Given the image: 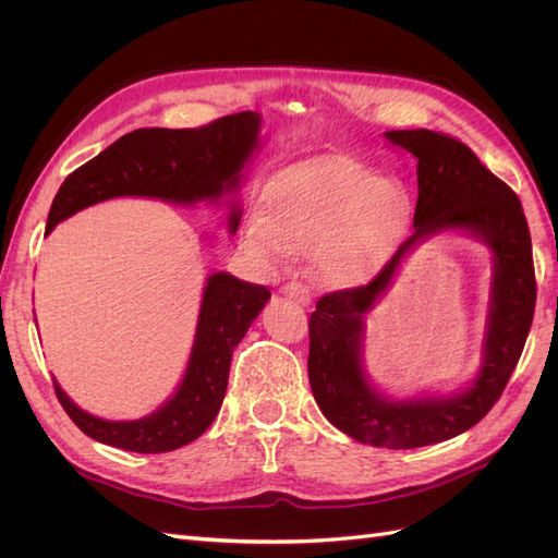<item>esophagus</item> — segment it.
<instances>
[{
  "label": "esophagus",
  "instance_id": "1",
  "mask_svg": "<svg viewBox=\"0 0 558 558\" xmlns=\"http://www.w3.org/2000/svg\"><path fill=\"white\" fill-rule=\"evenodd\" d=\"M281 293L293 298V300H298V302H302V305H310V302H312V291H310L307 283L291 281V283L281 286Z\"/></svg>",
  "mask_w": 558,
  "mask_h": 558
}]
</instances>
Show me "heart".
<instances>
[{
  "label": "heart",
  "instance_id": "b5f03b06",
  "mask_svg": "<svg viewBox=\"0 0 558 558\" xmlns=\"http://www.w3.org/2000/svg\"><path fill=\"white\" fill-rule=\"evenodd\" d=\"M408 216L410 197L396 181L356 167H305L269 185L263 216L246 218L242 242L267 265L314 250L316 277L344 286L386 258Z\"/></svg>",
  "mask_w": 558,
  "mask_h": 558
}]
</instances>
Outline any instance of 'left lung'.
Returning a JSON list of instances; mask_svg holds the SVG:
<instances>
[{"instance_id":"1","label":"left lung","mask_w":558,"mask_h":558,"mask_svg":"<svg viewBox=\"0 0 558 558\" xmlns=\"http://www.w3.org/2000/svg\"><path fill=\"white\" fill-rule=\"evenodd\" d=\"M386 140L416 158L414 232L365 286L335 291L310 316V384L318 410L353 440L414 449L451 440L488 414L526 344L535 312L533 248L526 216L508 183L472 150L442 132L391 130ZM459 229L495 253L483 365L459 395L393 401L366 381L362 367L364 314L387 290L401 258L433 233Z\"/></svg>"}]
</instances>
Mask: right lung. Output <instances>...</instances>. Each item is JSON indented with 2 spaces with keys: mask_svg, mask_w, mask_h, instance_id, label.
Returning a JSON list of instances; mask_svg holds the SVG:
<instances>
[{
  "mask_svg": "<svg viewBox=\"0 0 558 558\" xmlns=\"http://www.w3.org/2000/svg\"><path fill=\"white\" fill-rule=\"evenodd\" d=\"M260 144V116L242 111L193 130L144 128L113 142L64 179L50 205L46 234L64 218L111 197H154L174 205L218 202L238 191L242 170ZM232 202L230 232L240 226ZM269 291L216 272L207 279L189 365L177 393L154 414L137 421H107L83 412L53 379L56 396L74 424L93 440L137 451L162 453L189 445L216 418L228 388L232 351L260 314Z\"/></svg>",
  "mask_w": 558,
  "mask_h": 558,
  "instance_id": "right-lung-1",
  "label": "right lung"
}]
</instances>
